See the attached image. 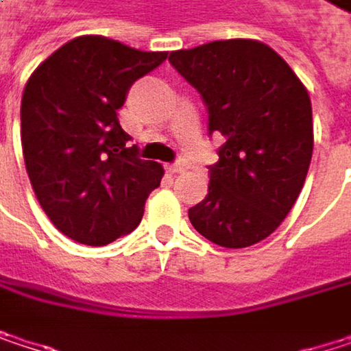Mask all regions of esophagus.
Listing matches in <instances>:
<instances>
[{"mask_svg":"<svg viewBox=\"0 0 351 351\" xmlns=\"http://www.w3.org/2000/svg\"><path fill=\"white\" fill-rule=\"evenodd\" d=\"M165 169H167L169 173H180V171H184V165H182V162H169Z\"/></svg>","mask_w":351,"mask_h":351,"instance_id":"obj_1","label":"esophagus"}]
</instances>
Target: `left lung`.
I'll return each instance as SVG.
<instances>
[{"label":"left lung","mask_w":351,"mask_h":351,"mask_svg":"<svg viewBox=\"0 0 351 351\" xmlns=\"http://www.w3.org/2000/svg\"><path fill=\"white\" fill-rule=\"evenodd\" d=\"M221 134L207 197L189 209L193 228L223 247L268 238L293 209L313 154L311 99L293 69L256 40H215L169 56Z\"/></svg>","instance_id":"obj_1"}]
</instances>
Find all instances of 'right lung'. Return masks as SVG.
I'll list each match as a JSON object with an SVG mask.
<instances>
[{"instance_id":"obj_1","label":"right lung","mask_w":351,"mask_h":351,"mask_svg":"<svg viewBox=\"0 0 351 351\" xmlns=\"http://www.w3.org/2000/svg\"><path fill=\"white\" fill-rule=\"evenodd\" d=\"M101 36L50 54L22 95V148L36 197L71 240L106 245L138 228L162 167L119 125L130 87L167 60Z\"/></svg>"}]
</instances>
